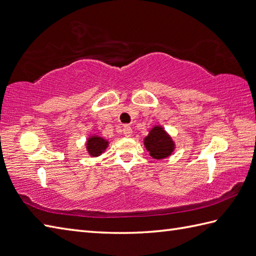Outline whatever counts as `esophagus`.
<instances>
[{"label":"esophagus","instance_id":"34e87169","mask_svg":"<svg viewBox=\"0 0 256 256\" xmlns=\"http://www.w3.org/2000/svg\"><path fill=\"white\" fill-rule=\"evenodd\" d=\"M132 133H133V130H132V128H130V126H124V128H123V134H124V136H126V138H130V135H132Z\"/></svg>","mask_w":256,"mask_h":256}]
</instances>
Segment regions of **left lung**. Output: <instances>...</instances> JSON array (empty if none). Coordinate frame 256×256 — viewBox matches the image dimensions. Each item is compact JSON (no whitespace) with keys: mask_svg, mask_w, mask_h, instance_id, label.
Listing matches in <instances>:
<instances>
[{"mask_svg":"<svg viewBox=\"0 0 256 256\" xmlns=\"http://www.w3.org/2000/svg\"><path fill=\"white\" fill-rule=\"evenodd\" d=\"M142 142L150 155L156 160L168 158L176 150V142L160 124H155L150 128Z\"/></svg>","mask_w":256,"mask_h":256,"instance_id":"left-lung-1","label":"left lung"}]
</instances>
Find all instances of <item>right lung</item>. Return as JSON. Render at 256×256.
Wrapping results in <instances>:
<instances>
[{"label": "right lung", "instance_id": "obj_1", "mask_svg": "<svg viewBox=\"0 0 256 256\" xmlns=\"http://www.w3.org/2000/svg\"><path fill=\"white\" fill-rule=\"evenodd\" d=\"M109 142H110L104 138L102 136L92 134L89 135L87 138L85 148L87 150V154L90 157H99L106 150V148L109 146Z\"/></svg>", "mask_w": 256, "mask_h": 256}]
</instances>
